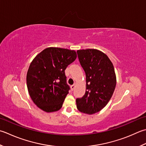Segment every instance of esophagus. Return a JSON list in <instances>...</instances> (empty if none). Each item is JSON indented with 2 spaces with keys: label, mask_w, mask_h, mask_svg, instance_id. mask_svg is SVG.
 I'll return each mask as SVG.
<instances>
[{
  "label": "esophagus",
  "mask_w": 146,
  "mask_h": 146,
  "mask_svg": "<svg viewBox=\"0 0 146 146\" xmlns=\"http://www.w3.org/2000/svg\"><path fill=\"white\" fill-rule=\"evenodd\" d=\"M70 87H71V90L73 91V90H74V88H75V85H71V86Z\"/></svg>",
  "instance_id": "1"
}]
</instances>
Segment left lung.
Listing matches in <instances>:
<instances>
[{"mask_svg": "<svg viewBox=\"0 0 146 146\" xmlns=\"http://www.w3.org/2000/svg\"><path fill=\"white\" fill-rule=\"evenodd\" d=\"M80 63L86 76V91L76 99L80 112L92 115L110 101L115 89L116 79L113 63L105 54L96 49L77 50Z\"/></svg>", "mask_w": 146, "mask_h": 146, "instance_id": "8db88e82", "label": "left lung"}]
</instances>
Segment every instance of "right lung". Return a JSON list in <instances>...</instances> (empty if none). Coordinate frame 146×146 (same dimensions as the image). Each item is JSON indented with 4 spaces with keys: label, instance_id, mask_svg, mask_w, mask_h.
<instances>
[{
    "label": "right lung",
    "instance_id": "obj_1",
    "mask_svg": "<svg viewBox=\"0 0 146 146\" xmlns=\"http://www.w3.org/2000/svg\"><path fill=\"white\" fill-rule=\"evenodd\" d=\"M76 58L74 50L48 47L31 62L27 75V88L40 109L47 113L61 109L70 90L64 71Z\"/></svg>",
    "mask_w": 146,
    "mask_h": 146
}]
</instances>
